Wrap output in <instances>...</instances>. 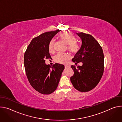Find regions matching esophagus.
Listing matches in <instances>:
<instances>
[{
  "label": "esophagus",
  "mask_w": 122,
  "mask_h": 122,
  "mask_svg": "<svg viewBox=\"0 0 122 122\" xmlns=\"http://www.w3.org/2000/svg\"><path fill=\"white\" fill-rule=\"evenodd\" d=\"M64 66H65V68H67V67H70V66L68 65H65Z\"/></svg>",
  "instance_id": "esophagus-1"
}]
</instances>
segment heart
Returning <instances> with one entry per match:
<instances>
[{
    "label": "heart",
    "mask_w": 122,
    "mask_h": 122,
    "mask_svg": "<svg viewBox=\"0 0 122 122\" xmlns=\"http://www.w3.org/2000/svg\"><path fill=\"white\" fill-rule=\"evenodd\" d=\"M60 38L67 44V48L71 53H77L79 49V46L78 44L76 42V39L75 37L69 32H64L61 33L60 35ZM55 41L54 40H52L49 46V50L50 52H53L54 51V46H55ZM69 59V56L67 54L60 53L58 54L55 57L54 60L55 61L61 64H64Z\"/></svg>",
    "instance_id": "obj_1"
}]
</instances>
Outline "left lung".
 Wrapping results in <instances>:
<instances>
[{
  "label": "left lung",
  "mask_w": 122,
  "mask_h": 122,
  "mask_svg": "<svg viewBox=\"0 0 122 122\" xmlns=\"http://www.w3.org/2000/svg\"><path fill=\"white\" fill-rule=\"evenodd\" d=\"M82 44L72 61L76 64L81 62L82 66L72 65L74 75L70 80L74 88L81 92H87L96 87L103 76L104 56L102 47L91 35L76 33Z\"/></svg>",
  "instance_id": "obj_1"
}]
</instances>
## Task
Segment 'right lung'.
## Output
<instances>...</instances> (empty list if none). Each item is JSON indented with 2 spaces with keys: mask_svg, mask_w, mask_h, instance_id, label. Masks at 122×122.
Wrapping results in <instances>:
<instances>
[{
  "mask_svg": "<svg viewBox=\"0 0 122 122\" xmlns=\"http://www.w3.org/2000/svg\"><path fill=\"white\" fill-rule=\"evenodd\" d=\"M61 30L44 33L34 38L24 54L25 74L31 86L43 94H49L55 91L64 69L62 64L55 63L51 68L45 63L50 59L49 46L52 38Z\"/></svg>",
  "mask_w": 122,
  "mask_h": 122,
  "instance_id": "1",
  "label": "right lung"
}]
</instances>
